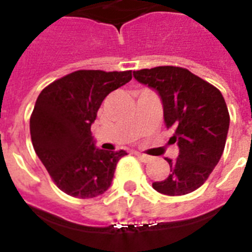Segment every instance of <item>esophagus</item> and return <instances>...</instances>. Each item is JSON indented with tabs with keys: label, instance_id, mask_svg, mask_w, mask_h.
Returning <instances> with one entry per match:
<instances>
[{
	"label": "esophagus",
	"instance_id": "34e87169",
	"mask_svg": "<svg viewBox=\"0 0 252 252\" xmlns=\"http://www.w3.org/2000/svg\"><path fill=\"white\" fill-rule=\"evenodd\" d=\"M136 156H137V157L140 158V159H141L142 162H150V161H152V157H149V156H146V154L140 153V152H137V153H136Z\"/></svg>",
	"mask_w": 252,
	"mask_h": 252
}]
</instances>
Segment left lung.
Instances as JSON below:
<instances>
[{"label": "left lung", "instance_id": "left-lung-1", "mask_svg": "<svg viewBox=\"0 0 252 252\" xmlns=\"http://www.w3.org/2000/svg\"><path fill=\"white\" fill-rule=\"evenodd\" d=\"M133 77L161 98L166 126L174 129L170 140L179 148L176 159L166 158L171 174L153 188L163 195H187L203 186L223 153L230 124L225 99L215 86L178 66L142 69Z\"/></svg>", "mask_w": 252, "mask_h": 252}]
</instances>
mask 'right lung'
<instances>
[{
  "label": "right lung",
  "mask_w": 252,
  "mask_h": 252,
  "mask_svg": "<svg viewBox=\"0 0 252 252\" xmlns=\"http://www.w3.org/2000/svg\"><path fill=\"white\" fill-rule=\"evenodd\" d=\"M132 80V72L77 70L41 91L30 119L33 149L57 187L91 199L111 187L126 150L95 146L91 124L111 91Z\"/></svg>",
  "instance_id": "add662e5"
}]
</instances>
